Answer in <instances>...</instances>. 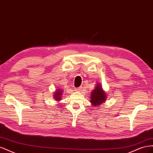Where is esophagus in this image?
Wrapping results in <instances>:
<instances>
[{
  "instance_id": "esophagus-1",
  "label": "esophagus",
  "mask_w": 153,
  "mask_h": 153,
  "mask_svg": "<svg viewBox=\"0 0 153 153\" xmlns=\"http://www.w3.org/2000/svg\"><path fill=\"white\" fill-rule=\"evenodd\" d=\"M75 90H76V91H80L82 90V87H77V88H76V89H75Z\"/></svg>"
}]
</instances>
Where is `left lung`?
I'll use <instances>...</instances> for the list:
<instances>
[{"mask_svg": "<svg viewBox=\"0 0 153 153\" xmlns=\"http://www.w3.org/2000/svg\"><path fill=\"white\" fill-rule=\"evenodd\" d=\"M91 96V102L94 106L100 105L104 102L106 98V93L102 90V88L100 85H96L95 89L92 91Z\"/></svg>", "mask_w": 153, "mask_h": 153, "instance_id": "obj_1", "label": "left lung"}]
</instances>
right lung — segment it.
Returning <instances> with one entry per match:
<instances>
[{
	"instance_id": "obj_1",
	"label": "right lung",
	"mask_w": 153,
	"mask_h": 153,
	"mask_svg": "<svg viewBox=\"0 0 153 153\" xmlns=\"http://www.w3.org/2000/svg\"><path fill=\"white\" fill-rule=\"evenodd\" d=\"M62 90H61V89H59V90H57V91H55V96L54 98L55 100H57V101H59L61 100V96L62 94Z\"/></svg>"
}]
</instances>
